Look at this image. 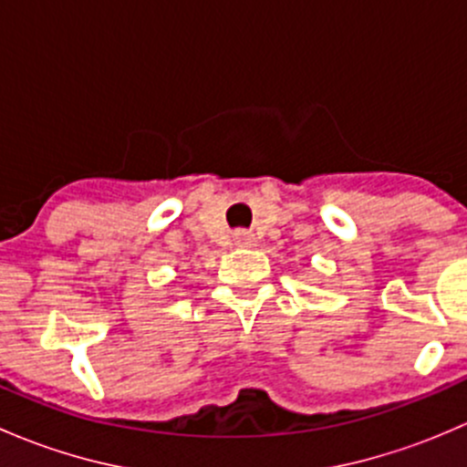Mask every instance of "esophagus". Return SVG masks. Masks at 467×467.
<instances>
[{
	"mask_svg": "<svg viewBox=\"0 0 467 467\" xmlns=\"http://www.w3.org/2000/svg\"><path fill=\"white\" fill-rule=\"evenodd\" d=\"M234 242H237V246H253L255 244V234L248 233V230H237L234 233Z\"/></svg>",
	"mask_w": 467,
	"mask_h": 467,
	"instance_id": "34e87169",
	"label": "esophagus"
}]
</instances>
